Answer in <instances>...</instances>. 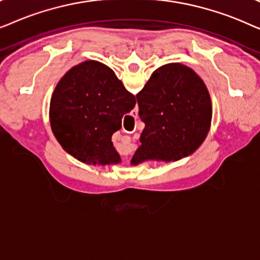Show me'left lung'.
Wrapping results in <instances>:
<instances>
[{
    "instance_id": "8db88e82",
    "label": "left lung",
    "mask_w": 260,
    "mask_h": 260,
    "mask_svg": "<svg viewBox=\"0 0 260 260\" xmlns=\"http://www.w3.org/2000/svg\"><path fill=\"white\" fill-rule=\"evenodd\" d=\"M145 127L131 163L177 161L193 154L207 136L212 102L200 77L179 62L163 65L136 94Z\"/></svg>"
}]
</instances>
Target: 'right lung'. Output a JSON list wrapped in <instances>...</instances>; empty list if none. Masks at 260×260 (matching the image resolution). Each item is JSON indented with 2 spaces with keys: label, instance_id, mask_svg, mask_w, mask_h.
<instances>
[{
  "label": "right lung",
  "instance_id": "right-lung-1",
  "mask_svg": "<svg viewBox=\"0 0 260 260\" xmlns=\"http://www.w3.org/2000/svg\"><path fill=\"white\" fill-rule=\"evenodd\" d=\"M135 104V95L110 67L88 60L72 67L56 85L49 106L52 131L79 161L116 165L120 157L111 137Z\"/></svg>",
  "mask_w": 260,
  "mask_h": 260
}]
</instances>
